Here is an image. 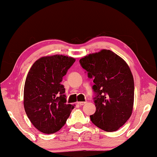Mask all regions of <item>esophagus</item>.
I'll return each instance as SVG.
<instances>
[{"label": "esophagus", "mask_w": 157, "mask_h": 157, "mask_svg": "<svg viewBox=\"0 0 157 157\" xmlns=\"http://www.w3.org/2000/svg\"><path fill=\"white\" fill-rule=\"evenodd\" d=\"M86 102H78V104L79 106H82V105H84V104H86Z\"/></svg>", "instance_id": "obj_1"}]
</instances>
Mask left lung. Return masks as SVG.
<instances>
[{
    "instance_id": "8db88e82",
    "label": "left lung",
    "mask_w": 157,
    "mask_h": 157,
    "mask_svg": "<svg viewBox=\"0 0 157 157\" xmlns=\"http://www.w3.org/2000/svg\"><path fill=\"white\" fill-rule=\"evenodd\" d=\"M82 67L94 78L96 110L90 116L95 126L115 132L126 123L133 110L134 83L131 70L123 59L109 50H101L82 57Z\"/></svg>"
}]
</instances>
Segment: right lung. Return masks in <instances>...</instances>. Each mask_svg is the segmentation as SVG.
<instances>
[{"label":"right lung","mask_w":157,"mask_h":157,"mask_svg":"<svg viewBox=\"0 0 157 157\" xmlns=\"http://www.w3.org/2000/svg\"><path fill=\"white\" fill-rule=\"evenodd\" d=\"M75 59L62 55L42 57L32 66L26 77L23 105L36 128L53 134L64 125L74 106L66 104L63 77Z\"/></svg>","instance_id":"obj_1"}]
</instances>
